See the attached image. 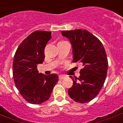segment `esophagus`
Masks as SVG:
<instances>
[{"mask_svg": "<svg viewBox=\"0 0 123 123\" xmlns=\"http://www.w3.org/2000/svg\"><path fill=\"white\" fill-rule=\"evenodd\" d=\"M65 77H66L64 76V75H59V79L60 80H62V79L65 78Z\"/></svg>", "mask_w": 123, "mask_h": 123, "instance_id": "1", "label": "esophagus"}]
</instances>
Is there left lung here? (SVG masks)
<instances>
[{"mask_svg": "<svg viewBox=\"0 0 123 123\" xmlns=\"http://www.w3.org/2000/svg\"><path fill=\"white\" fill-rule=\"evenodd\" d=\"M72 45L73 62H81L83 68L79 78H71L73 86L68 91L74 101L86 103L94 99L106 78L108 59L101 42L86 30L62 31Z\"/></svg>", "mask_w": 123, "mask_h": 123, "instance_id": "obj_1", "label": "left lung"}]
</instances>
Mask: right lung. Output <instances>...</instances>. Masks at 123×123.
<instances>
[{
    "label": "right lung",
    "mask_w": 123,
    "mask_h": 123,
    "mask_svg": "<svg viewBox=\"0 0 123 123\" xmlns=\"http://www.w3.org/2000/svg\"><path fill=\"white\" fill-rule=\"evenodd\" d=\"M51 32L35 31L20 43L14 55L13 76L15 86L26 101L33 105L46 102L59 77L57 74H39L37 65L44 60V48Z\"/></svg>",
    "instance_id": "right-lung-1"
}]
</instances>
